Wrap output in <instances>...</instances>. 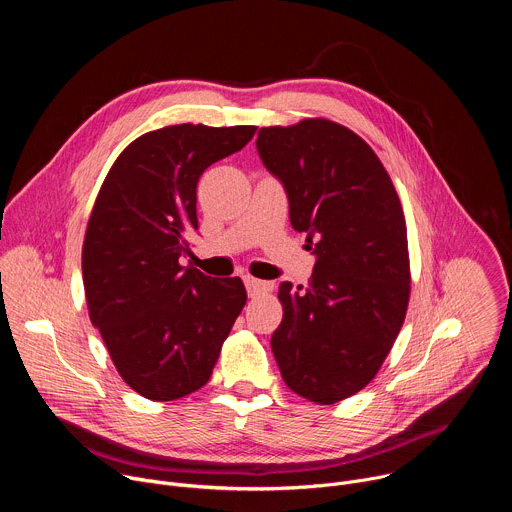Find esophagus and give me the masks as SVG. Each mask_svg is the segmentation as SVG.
<instances>
[{"mask_svg":"<svg viewBox=\"0 0 512 512\" xmlns=\"http://www.w3.org/2000/svg\"><path fill=\"white\" fill-rule=\"evenodd\" d=\"M245 287H247V294L251 298L255 296H261V294H267V291H271L273 283L271 281H261V279H255V277H245Z\"/></svg>","mask_w":512,"mask_h":512,"instance_id":"34e87169","label":"esophagus"}]
</instances>
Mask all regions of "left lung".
<instances>
[{
  "mask_svg": "<svg viewBox=\"0 0 512 512\" xmlns=\"http://www.w3.org/2000/svg\"><path fill=\"white\" fill-rule=\"evenodd\" d=\"M257 152L316 255L308 285H279L283 320L271 350L291 391L332 405L373 381L403 326L411 289L403 208L367 141L334 121L263 127Z\"/></svg>",
  "mask_w": 512,
  "mask_h": 512,
  "instance_id": "obj_1",
  "label": "left lung"
}]
</instances>
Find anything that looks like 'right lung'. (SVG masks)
Wrapping results in <instances>:
<instances>
[{"mask_svg": "<svg viewBox=\"0 0 512 512\" xmlns=\"http://www.w3.org/2000/svg\"><path fill=\"white\" fill-rule=\"evenodd\" d=\"M255 131L192 123L150 131L127 145L99 190L83 245L89 316L123 381L145 399L204 387L247 302L239 277L204 275L182 257L198 231V178Z\"/></svg>", "mask_w": 512, "mask_h": 512, "instance_id": "obj_1", "label": "right lung"}]
</instances>
